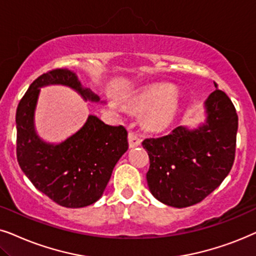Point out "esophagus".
Listing matches in <instances>:
<instances>
[{
    "mask_svg": "<svg viewBox=\"0 0 256 256\" xmlns=\"http://www.w3.org/2000/svg\"><path fill=\"white\" fill-rule=\"evenodd\" d=\"M140 142H142V139L137 134H136V132L131 131L130 134H128V145H130L131 148H137V146L140 145Z\"/></svg>",
    "mask_w": 256,
    "mask_h": 256,
    "instance_id": "obj_1",
    "label": "esophagus"
}]
</instances>
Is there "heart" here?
<instances>
[{"mask_svg":"<svg viewBox=\"0 0 256 256\" xmlns=\"http://www.w3.org/2000/svg\"><path fill=\"white\" fill-rule=\"evenodd\" d=\"M132 106L148 111L146 122L153 128H159L171 122L178 108V97L171 85L159 84L139 94L132 100Z\"/></svg>","mask_w":256,"mask_h":256,"instance_id":"b5f03b06","label":"heart"}]
</instances>
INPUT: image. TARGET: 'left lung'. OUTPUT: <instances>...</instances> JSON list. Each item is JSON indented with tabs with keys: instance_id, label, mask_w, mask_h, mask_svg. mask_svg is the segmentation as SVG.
<instances>
[{
	"instance_id": "1",
	"label": "left lung",
	"mask_w": 256,
	"mask_h": 256,
	"mask_svg": "<svg viewBox=\"0 0 256 256\" xmlns=\"http://www.w3.org/2000/svg\"><path fill=\"white\" fill-rule=\"evenodd\" d=\"M205 108L206 124L196 130L178 126L168 136L142 142L150 158L148 188L165 205L182 208L202 202L233 166L236 110L221 90L210 94Z\"/></svg>"
}]
</instances>
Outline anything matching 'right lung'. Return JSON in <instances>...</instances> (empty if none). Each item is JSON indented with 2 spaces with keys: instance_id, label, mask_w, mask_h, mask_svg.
Wrapping results in <instances>:
<instances>
[{
  "instance_id": "right-lung-1",
  "label": "right lung",
  "mask_w": 256,
  "mask_h": 256,
  "mask_svg": "<svg viewBox=\"0 0 256 256\" xmlns=\"http://www.w3.org/2000/svg\"><path fill=\"white\" fill-rule=\"evenodd\" d=\"M50 84L68 85L85 100L100 102L90 88H82L72 71L54 69L40 74L17 106V162L32 185L52 202L80 208L102 196L114 165L128 148V131L122 125L111 126L96 116H88L83 128L60 144L40 140L34 126V114L40 88Z\"/></svg>"
}]
</instances>
